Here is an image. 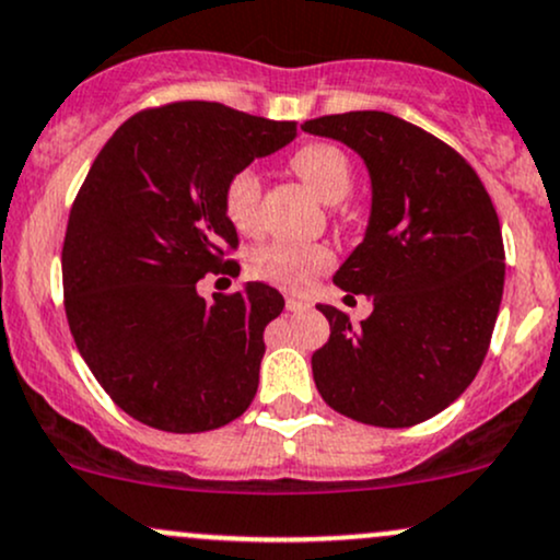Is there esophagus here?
<instances>
[{
  "label": "esophagus",
  "mask_w": 560,
  "mask_h": 560,
  "mask_svg": "<svg viewBox=\"0 0 560 560\" xmlns=\"http://www.w3.org/2000/svg\"><path fill=\"white\" fill-rule=\"evenodd\" d=\"M303 308H308V303H305L303 298H298V294H290V298H287V311H303Z\"/></svg>",
  "instance_id": "obj_1"
}]
</instances>
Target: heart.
<instances>
[{"label":"heart","instance_id":"b5f03b06","mask_svg":"<svg viewBox=\"0 0 560 560\" xmlns=\"http://www.w3.org/2000/svg\"><path fill=\"white\" fill-rule=\"evenodd\" d=\"M290 167L308 183L313 194L327 205H340L353 188V164L337 143L313 140L290 156ZM262 180L255 167H242L223 188V210L238 231H255L260 223ZM331 262L329 247L303 242H270L249 255V273L290 292H303Z\"/></svg>","mask_w":560,"mask_h":560}]
</instances>
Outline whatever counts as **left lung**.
<instances>
[{
    "label": "left lung",
    "instance_id": "left-lung-1",
    "mask_svg": "<svg viewBox=\"0 0 560 560\" xmlns=\"http://www.w3.org/2000/svg\"><path fill=\"white\" fill-rule=\"evenodd\" d=\"M303 130L350 145L372 177L370 229L335 284L374 311L350 324L316 305L331 329L311 359L316 388L364 425L425 422L463 396L489 350L505 287L494 205L465 156L385 110L318 116Z\"/></svg>",
    "mask_w": 560,
    "mask_h": 560
}]
</instances>
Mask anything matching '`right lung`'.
Here are the masks:
<instances>
[{
  "mask_svg": "<svg viewBox=\"0 0 560 560\" xmlns=\"http://www.w3.org/2000/svg\"><path fill=\"white\" fill-rule=\"evenodd\" d=\"M294 135V121L180 101L138 110L92 162L60 255L66 318L110 401L143 425L205 433L255 398L284 298L249 281L207 303L196 281L238 268L229 177Z\"/></svg>",
  "mask_w": 560,
  "mask_h": 560,
  "instance_id": "add662e5",
  "label": "right lung"
}]
</instances>
